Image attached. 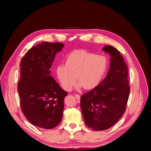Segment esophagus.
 Returning a JSON list of instances; mask_svg holds the SVG:
<instances>
[{"instance_id":"esophagus-1","label":"esophagus","mask_w":151,"mask_h":151,"mask_svg":"<svg viewBox=\"0 0 151 151\" xmlns=\"http://www.w3.org/2000/svg\"><path fill=\"white\" fill-rule=\"evenodd\" d=\"M75 96H76V98L77 100H78V101H79L80 98H81L80 95L78 94H75Z\"/></svg>"}]
</instances>
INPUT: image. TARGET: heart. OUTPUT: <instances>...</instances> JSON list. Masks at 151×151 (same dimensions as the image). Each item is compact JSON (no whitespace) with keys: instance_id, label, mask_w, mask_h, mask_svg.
I'll return each instance as SVG.
<instances>
[{"instance_id":"obj_1","label":"heart","mask_w":151,"mask_h":151,"mask_svg":"<svg viewBox=\"0 0 151 151\" xmlns=\"http://www.w3.org/2000/svg\"><path fill=\"white\" fill-rule=\"evenodd\" d=\"M106 57L84 50H75L67 56L65 65L58 66V78L62 88L70 91L76 83L84 89L95 88L101 83L106 71Z\"/></svg>"}]
</instances>
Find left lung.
Instances as JSON below:
<instances>
[{
    "mask_svg": "<svg viewBox=\"0 0 151 151\" xmlns=\"http://www.w3.org/2000/svg\"><path fill=\"white\" fill-rule=\"evenodd\" d=\"M103 51L111 56L106 77L95 88L81 97V108L86 124L94 130L108 129L126 110L130 87L128 67L120 52L110 45Z\"/></svg>",
    "mask_w": 151,
    "mask_h": 151,
    "instance_id": "left-lung-1",
    "label": "left lung"
}]
</instances>
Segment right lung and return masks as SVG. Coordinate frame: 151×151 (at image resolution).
Masks as SVG:
<instances>
[{
  "instance_id": "right-lung-1",
  "label": "right lung",
  "mask_w": 151,
  "mask_h": 151,
  "mask_svg": "<svg viewBox=\"0 0 151 151\" xmlns=\"http://www.w3.org/2000/svg\"><path fill=\"white\" fill-rule=\"evenodd\" d=\"M62 43L44 42L30 48L22 58L18 92L22 111L32 124L52 129L60 123L67 91L50 76L55 54Z\"/></svg>"
}]
</instances>
